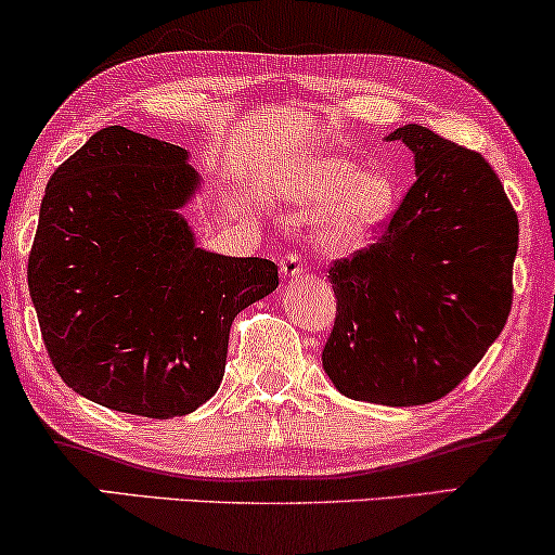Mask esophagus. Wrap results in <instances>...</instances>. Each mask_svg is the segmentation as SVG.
I'll return each mask as SVG.
<instances>
[{"label":"esophagus","instance_id":"1","mask_svg":"<svg viewBox=\"0 0 555 555\" xmlns=\"http://www.w3.org/2000/svg\"><path fill=\"white\" fill-rule=\"evenodd\" d=\"M304 270H306V264L298 255H285L283 260H280V275H283L285 280L298 278Z\"/></svg>","mask_w":555,"mask_h":555}]
</instances>
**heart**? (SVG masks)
Returning a JSON list of instances; mask_svg holds the SVG:
<instances>
[{
	"label": "heart",
	"instance_id": "heart-1",
	"mask_svg": "<svg viewBox=\"0 0 555 555\" xmlns=\"http://www.w3.org/2000/svg\"><path fill=\"white\" fill-rule=\"evenodd\" d=\"M275 189L293 204L323 206L315 236L328 251H351L390 219L398 204L392 172L374 165L359 170L341 155L298 157L275 176Z\"/></svg>",
	"mask_w": 555,
	"mask_h": 555
}]
</instances>
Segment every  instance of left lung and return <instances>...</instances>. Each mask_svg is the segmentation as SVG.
<instances>
[{
    "label": "left lung",
    "mask_w": 555,
    "mask_h": 555,
    "mask_svg": "<svg viewBox=\"0 0 555 555\" xmlns=\"http://www.w3.org/2000/svg\"><path fill=\"white\" fill-rule=\"evenodd\" d=\"M387 140L413 150L418 178L377 242L331 264L321 359L347 398L410 408L451 392L505 328L520 224L479 153L421 125Z\"/></svg>",
    "instance_id": "obj_1"
}]
</instances>
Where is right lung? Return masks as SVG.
Listing matches in <instances>:
<instances>
[{"mask_svg":"<svg viewBox=\"0 0 555 555\" xmlns=\"http://www.w3.org/2000/svg\"><path fill=\"white\" fill-rule=\"evenodd\" d=\"M198 172L170 142L106 127L50 178L27 285L55 372L119 413L176 418L219 390L236 313L278 264L196 247Z\"/></svg>","mask_w":555,"mask_h":555,"instance_id":"obj_1","label":"right lung"}]
</instances>
